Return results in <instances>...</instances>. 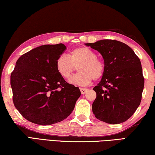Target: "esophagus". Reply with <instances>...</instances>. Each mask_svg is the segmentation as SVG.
Wrapping results in <instances>:
<instances>
[{"label": "esophagus", "mask_w": 155, "mask_h": 155, "mask_svg": "<svg viewBox=\"0 0 155 155\" xmlns=\"http://www.w3.org/2000/svg\"><path fill=\"white\" fill-rule=\"evenodd\" d=\"M80 90H81V94H84L85 93H86V92H87V89L82 88V87L80 88Z\"/></svg>", "instance_id": "1"}]
</instances>
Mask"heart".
I'll return each mask as SVG.
<instances>
[{
	"mask_svg": "<svg viewBox=\"0 0 155 155\" xmlns=\"http://www.w3.org/2000/svg\"><path fill=\"white\" fill-rule=\"evenodd\" d=\"M77 67V74L69 82L77 85H87L92 79L98 80L104 74V65L96 57V54L87 47H78L70 52L69 55L60 56L56 61V68L63 78L68 79Z\"/></svg>",
	"mask_w": 155,
	"mask_h": 155,
	"instance_id": "obj_1",
	"label": "heart"
}]
</instances>
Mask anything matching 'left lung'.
I'll return each instance as SVG.
<instances>
[{
  "label": "left lung",
  "instance_id": "8db88e82",
  "mask_svg": "<svg viewBox=\"0 0 155 155\" xmlns=\"http://www.w3.org/2000/svg\"><path fill=\"white\" fill-rule=\"evenodd\" d=\"M85 44L99 52L104 59V74L93 88L96 93L92 104L94 114L111 124L127 121L140 106L143 90L140 59L130 47L117 40Z\"/></svg>",
  "mask_w": 155,
  "mask_h": 155
}]
</instances>
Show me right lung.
<instances>
[{
    "instance_id": "obj_1",
    "label": "right lung",
    "mask_w": 155,
    "mask_h": 155,
    "mask_svg": "<svg viewBox=\"0 0 155 155\" xmlns=\"http://www.w3.org/2000/svg\"><path fill=\"white\" fill-rule=\"evenodd\" d=\"M66 49L63 44H45L22 54L11 74L13 101L29 122L50 125L68 117L81 96L57 72V59Z\"/></svg>"
}]
</instances>
